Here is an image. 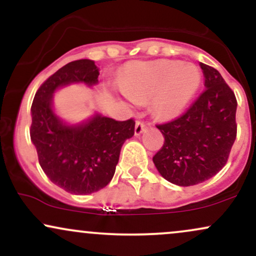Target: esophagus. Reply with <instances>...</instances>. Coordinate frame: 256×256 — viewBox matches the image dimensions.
I'll list each match as a JSON object with an SVG mask.
<instances>
[{"mask_svg":"<svg viewBox=\"0 0 256 256\" xmlns=\"http://www.w3.org/2000/svg\"><path fill=\"white\" fill-rule=\"evenodd\" d=\"M146 130V124L143 122H137L136 125H134V134L136 136H140V134H143V131Z\"/></svg>","mask_w":256,"mask_h":256,"instance_id":"34e87169","label":"esophagus"}]
</instances>
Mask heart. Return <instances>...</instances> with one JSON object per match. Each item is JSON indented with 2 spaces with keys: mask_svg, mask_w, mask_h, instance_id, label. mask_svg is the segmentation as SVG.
Returning <instances> with one entry per match:
<instances>
[{
  "mask_svg": "<svg viewBox=\"0 0 256 256\" xmlns=\"http://www.w3.org/2000/svg\"><path fill=\"white\" fill-rule=\"evenodd\" d=\"M202 82L198 66L180 61H152L130 66L120 82L131 101L152 98V110L160 118H174L189 106Z\"/></svg>",
  "mask_w": 256,
  "mask_h": 256,
  "instance_id": "b5f03b06",
  "label": "heart"
}]
</instances>
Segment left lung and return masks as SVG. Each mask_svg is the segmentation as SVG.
Masks as SVG:
<instances>
[{
    "mask_svg": "<svg viewBox=\"0 0 256 256\" xmlns=\"http://www.w3.org/2000/svg\"><path fill=\"white\" fill-rule=\"evenodd\" d=\"M200 66L206 90L180 118L156 126L165 143L152 162L166 180L179 186L196 185L216 176L225 166L236 140L234 91L216 68Z\"/></svg>",
    "mask_w": 256,
    "mask_h": 256,
    "instance_id": "1",
    "label": "left lung"
}]
</instances>
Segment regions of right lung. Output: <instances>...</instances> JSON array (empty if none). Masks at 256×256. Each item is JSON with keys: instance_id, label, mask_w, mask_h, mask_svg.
<instances>
[{"instance_id": "right-lung-1", "label": "right lung", "mask_w": 256, "mask_h": 256, "mask_svg": "<svg viewBox=\"0 0 256 256\" xmlns=\"http://www.w3.org/2000/svg\"><path fill=\"white\" fill-rule=\"evenodd\" d=\"M100 68L89 58L72 61L50 76L34 95L31 107V140L38 161L50 180L64 192L88 195L101 190L113 178L120 149L134 134V122L95 112L80 122L58 116L54 94L72 84L94 86Z\"/></svg>"}]
</instances>
